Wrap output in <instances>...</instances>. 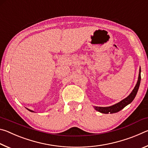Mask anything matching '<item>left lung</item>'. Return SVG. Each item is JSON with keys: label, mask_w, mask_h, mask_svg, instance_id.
<instances>
[{"label": "left lung", "mask_w": 148, "mask_h": 148, "mask_svg": "<svg viewBox=\"0 0 148 148\" xmlns=\"http://www.w3.org/2000/svg\"><path fill=\"white\" fill-rule=\"evenodd\" d=\"M141 69H139V74H138V78L137 83L135 86L134 88L132 90V92L130 93L128 97L122 100L121 101L117 104H115L112 106H108V107H99V106H93L94 108L101 113L102 114H114L116 113V112H119L120 110L123 109L124 108L129 104L132 101H133L134 99L136 97L137 94V92L138 91L139 86L140 84V80H141Z\"/></svg>", "instance_id": "1"}]
</instances>
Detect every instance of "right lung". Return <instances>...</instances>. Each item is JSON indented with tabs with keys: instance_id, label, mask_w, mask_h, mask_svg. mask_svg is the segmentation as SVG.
I'll return each mask as SVG.
<instances>
[{
	"instance_id": "obj_1",
	"label": "right lung",
	"mask_w": 148,
	"mask_h": 148,
	"mask_svg": "<svg viewBox=\"0 0 148 148\" xmlns=\"http://www.w3.org/2000/svg\"><path fill=\"white\" fill-rule=\"evenodd\" d=\"M27 110H29V111H30V112H34V111H32V110H29V109H28V108H27Z\"/></svg>"
}]
</instances>
